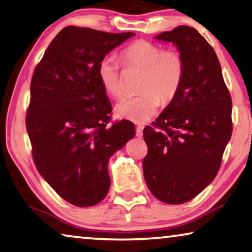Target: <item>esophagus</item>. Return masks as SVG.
Here are the masks:
<instances>
[{"mask_svg": "<svg viewBox=\"0 0 252 252\" xmlns=\"http://www.w3.org/2000/svg\"><path fill=\"white\" fill-rule=\"evenodd\" d=\"M143 129H144L143 126H137V127H136V136L138 138L143 137Z\"/></svg>", "mask_w": 252, "mask_h": 252, "instance_id": "obj_1", "label": "esophagus"}]
</instances>
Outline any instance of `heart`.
Segmentation results:
<instances>
[{"label":"heart","instance_id":"heart-1","mask_svg":"<svg viewBox=\"0 0 252 252\" xmlns=\"http://www.w3.org/2000/svg\"><path fill=\"white\" fill-rule=\"evenodd\" d=\"M126 66L137 67L144 72L139 94L126 97L115 106L119 119L134 123H146L157 114L158 107L176 97L185 75V62L177 50H163L160 45L138 40L120 54ZM97 75L101 87L109 95L123 94L120 65L113 57H105L98 63Z\"/></svg>","mask_w":252,"mask_h":252}]
</instances>
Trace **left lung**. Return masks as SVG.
I'll list each match as a JSON object with an SVG mask.
<instances>
[{"label":"left lung","instance_id":"obj_1","mask_svg":"<svg viewBox=\"0 0 252 252\" xmlns=\"http://www.w3.org/2000/svg\"><path fill=\"white\" fill-rule=\"evenodd\" d=\"M155 38L176 45L185 75L173 100L144 129V176L158 200L182 204L200 194L220 168L232 136V99L217 55L195 28L178 26Z\"/></svg>","mask_w":252,"mask_h":252}]
</instances>
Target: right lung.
Instances as JSON below:
<instances>
[{
    "instance_id": "right-lung-1",
    "label": "right lung",
    "mask_w": 252,
    "mask_h": 252,
    "mask_svg": "<svg viewBox=\"0 0 252 252\" xmlns=\"http://www.w3.org/2000/svg\"><path fill=\"white\" fill-rule=\"evenodd\" d=\"M134 33L67 26L35 67L26 129L37 171L58 195L91 207L107 195L108 161L134 137L132 122L107 126L112 106L99 62Z\"/></svg>"
}]
</instances>
